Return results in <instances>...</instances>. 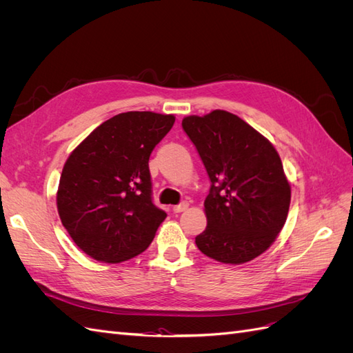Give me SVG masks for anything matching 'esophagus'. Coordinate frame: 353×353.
Returning <instances> with one entry per match:
<instances>
[{
  "label": "esophagus",
  "mask_w": 353,
  "mask_h": 353,
  "mask_svg": "<svg viewBox=\"0 0 353 353\" xmlns=\"http://www.w3.org/2000/svg\"><path fill=\"white\" fill-rule=\"evenodd\" d=\"M187 209H188V203H187V201L181 203V205H176V206L172 208L174 213H181V212H184V210H187Z\"/></svg>",
  "instance_id": "1"
}]
</instances>
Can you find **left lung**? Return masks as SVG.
<instances>
[{
    "label": "left lung",
    "instance_id": "left-lung-1",
    "mask_svg": "<svg viewBox=\"0 0 353 353\" xmlns=\"http://www.w3.org/2000/svg\"><path fill=\"white\" fill-rule=\"evenodd\" d=\"M183 128L210 178L208 227L199 250L222 263L258 258L279 237L290 208L292 185L268 138L227 110L191 114Z\"/></svg>",
    "mask_w": 353,
    "mask_h": 353
}]
</instances>
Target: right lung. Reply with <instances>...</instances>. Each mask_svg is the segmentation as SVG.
Returning a JSON list of instances; mask_svg holds the SVG:
<instances>
[{"instance_id": "add662e5", "label": "right lung", "mask_w": 353, "mask_h": 353, "mask_svg": "<svg viewBox=\"0 0 353 353\" xmlns=\"http://www.w3.org/2000/svg\"><path fill=\"white\" fill-rule=\"evenodd\" d=\"M174 114L126 112L103 122L69 154L57 190L59 216L90 258L121 263L153 241L163 210L152 201L148 157Z\"/></svg>"}]
</instances>
